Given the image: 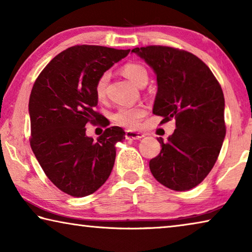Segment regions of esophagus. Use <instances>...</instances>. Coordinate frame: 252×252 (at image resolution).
I'll return each mask as SVG.
<instances>
[{"instance_id":"esophagus-1","label":"esophagus","mask_w":252,"mask_h":252,"mask_svg":"<svg viewBox=\"0 0 252 252\" xmlns=\"http://www.w3.org/2000/svg\"><path fill=\"white\" fill-rule=\"evenodd\" d=\"M146 135L142 132H135V131H126V138L127 140H139V139H142L143 136Z\"/></svg>"}]
</instances>
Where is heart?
I'll return each instance as SVG.
<instances>
[{
    "label": "heart",
    "mask_w": 252,
    "mask_h": 252,
    "mask_svg": "<svg viewBox=\"0 0 252 252\" xmlns=\"http://www.w3.org/2000/svg\"><path fill=\"white\" fill-rule=\"evenodd\" d=\"M123 74H125L131 82L139 85V87H144L149 80V72L146 66L139 63H127L123 66ZM110 79V72H103L95 84V95L99 100H103L106 94V87ZM147 114V110L144 106H123L119 109L116 113V121L127 129H136L140 126V122L143 117Z\"/></svg>",
    "instance_id": "1"
}]
</instances>
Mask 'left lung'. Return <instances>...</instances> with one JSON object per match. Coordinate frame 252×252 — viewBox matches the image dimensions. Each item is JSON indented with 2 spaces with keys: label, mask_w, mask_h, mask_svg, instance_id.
<instances>
[{
  "label": "left lung",
  "mask_w": 252,
  "mask_h": 252,
  "mask_svg": "<svg viewBox=\"0 0 252 252\" xmlns=\"http://www.w3.org/2000/svg\"><path fill=\"white\" fill-rule=\"evenodd\" d=\"M157 75L152 112L174 119L168 141L149 162L151 173L169 189L187 191L203 181L215 165L225 136L224 96L211 70L198 57L170 46L135 48Z\"/></svg>",
  "instance_id": "8db88e82"
}]
</instances>
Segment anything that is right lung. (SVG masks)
<instances>
[{"label":"right lung","instance_id":"add662e5","mask_svg":"<svg viewBox=\"0 0 252 252\" xmlns=\"http://www.w3.org/2000/svg\"><path fill=\"white\" fill-rule=\"evenodd\" d=\"M129 52L71 46L51 60L34 82L29 101L30 144L46 177L72 197L95 192L108 180L116 144L126 139L122 127L111 126L94 141L85 134V126L103 118L95 111L97 79Z\"/></svg>","mask_w":252,"mask_h":252}]
</instances>
